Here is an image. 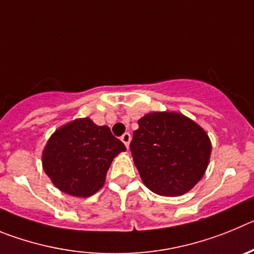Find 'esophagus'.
<instances>
[{"label": "esophagus", "mask_w": 254, "mask_h": 254, "mask_svg": "<svg viewBox=\"0 0 254 254\" xmlns=\"http://www.w3.org/2000/svg\"><path fill=\"white\" fill-rule=\"evenodd\" d=\"M120 139H122L123 143L127 145V148H129V143H130V140H131V135H130V132H124Z\"/></svg>", "instance_id": "34e87169"}]
</instances>
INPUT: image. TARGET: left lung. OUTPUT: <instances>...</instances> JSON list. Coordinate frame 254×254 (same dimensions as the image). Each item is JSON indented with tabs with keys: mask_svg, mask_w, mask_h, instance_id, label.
Instances as JSON below:
<instances>
[{
	"mask_svg": "<svg viewBox=\"0 0 254 254\" xmlns=\"http://www.w3.org/2000/svg\"><path fill=\"white\" fill-rule=\"evenodd\" d=\"M130 152L144 185L161 196L186 193L201 180L211 144L202 127L177 113H152L138 122Z\"/></svg>",
	"mask_w": 254,
	"mask_h": 254,
	"instance_id": "left-lung-1",
	"label": "left lung"
}]
</instances>
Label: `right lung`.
<instances>
[{"label": "right lung", "instance_id": "right-lung-1", "mask_svg": "<svg viewBox=\"0 0 254 254\" xmlns=\"http://www.w3.org/2000/svg\"><path fill=\"white\" fill-rule=\"evenodd\" d=\"M125 149L109 127H97L88 118L77 119L50 136L43 167L61 191L88 197L104 186L111 162Z\"/></svg>", "mask_w": 254, "mask_h": 254}]
</instances>
